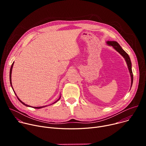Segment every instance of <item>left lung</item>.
Masks as SVG:
<instances>
[{"instance_id": "1", "label": "left lung", "mask_w": 146, "mask_h": 146, "mask_svg": "<svg viewBox=\"0 0 146 146\" xmlns=\"http://www.w3.org/2000/svg\"><path fill=\"white\" fill-rule=\"evenodd\" d=\"M107 43L108 44V45L109 46H111L114 47V48L125 59L131 74V87L132 86V83H133V73H132V64H131V61L130 59V58L128 55V54L125 51L119 46V44L117 42V41H108Z\"/></svg>"}]
</instances>
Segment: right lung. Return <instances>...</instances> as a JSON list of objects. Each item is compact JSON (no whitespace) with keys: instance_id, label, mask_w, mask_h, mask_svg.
<instances>
[{"instance_id":"add662e5","label":"right lung","mask_w":146,"mask_h":146,"mask_svg":"<svg viewBox=\"0 0 146 146\" xmlns=\"http://www.w3.org/2000/svg\"><path fill=\"white\" fill-rule=\"evenodd\" d=\"M14 62L12 64V65H11V68H10V84H11V87L13 88V87H12V84H11V72H12V68H13V65H14ZM15 95H17L16 94H15ZM17 98H18V99L19 100V102H21V103H22L23 105H24L25 106H28V107H30V106H29V105H27V104H25V103H24V102H23L18 97H17ZM60 97L59 98V99L58 100H57L56 101H55L54 103H56L57 101H58L59 99H60ZM53 104V103H52ZM52 104H51V105H52ZM44 107H46V106H42V107H33V108H35V109H41V108H44Z\"/></svg>"}]
</instances>
